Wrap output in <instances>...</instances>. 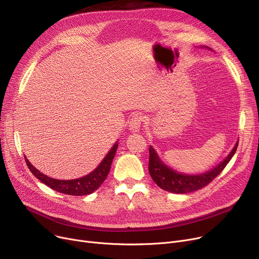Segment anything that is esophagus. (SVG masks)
Listing matches in <instances>:
<instances>
[{
  "mask_svg": "<svg viewBox=\"0 0 259 259\" xmlns=\"http://www.w3.org/2000/svg\"><path fill=\"white\" fill-rule=\"evenodd\" d=\"M143 122V116L141 114H134L130 121H129V131L131 132H139L142 127Z\"/></svg>",
  "mask_w": 259,
  "mask_h": 259,
  "instance_id": "34e87169",
  "label": "esophagus"
}]
</instances>
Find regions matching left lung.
<instances>
[{
    "label": "left lung",
    "mask_w": 259,
    "mask_h": 259,
    "mask_svg": "<svg viewBox=\"0 0 259 259\" xmlns=\"http://www.w3.org/2000/svg\"><path fill=\"white\" fill-rule=\"evenodd\" d=\"M201 48H207L212 50L209 47L201 46ZM238 142L234 145L231 152L225 157L223 161L219 165L199 174H185L174 170L173 168L167 166L164 161L160 159L155 149L150 146L149 147V173H150L154 183L165 191L176 193V194H185L194 192L211 183L217 175H219L224 168L227 166L228 162L233 157L237 150Z\"/></svg>",
    "instance_id": "8db88e82"
}]
</instances>
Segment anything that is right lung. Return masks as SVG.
Segmentation results:
<instances>
[{
	"label": "right lung",
	"mask_w": 259,
	"mask_h": 259,
	"mask_svg": "<svg viewBox=\"0 0 259 259\" xmlns=\"http://www.w3.org/2000/svg\"><path fill=\"white\" fill-rule=\"evenodd\" d=\"M117 147H118V141L115 142V144L106 154L104 159L100 162V165L92 172L83 176V178L74 179V180L65 181V180H56V179L49 178V176L45 175L44 173L34 168L33 165L30 164V161L27 159L26 156H25V161L35 178L40 183H43L49 188L53 189L54 191H58L60 193L68 194V195L83 196V195H88L93 193L95 190H98L100 186L104 183V181L106 180V178L109 174V171H110L112 160L115 156Z\"/></svg>",
	"instance_id": "add662e5"
}]
</instances>
